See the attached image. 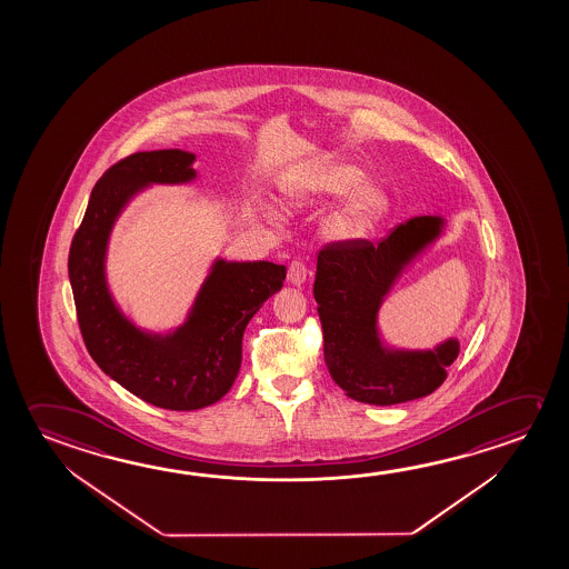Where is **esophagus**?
Instances as JSON below:
<instances>
[{
    "mask_svg": "<svg viewBox=\"0 0 569 569\" xmlns=\"http://www.w3.org/2000/svg\"><path fill=\"white\" fill-rule=\"evenodd\" d=\"M308 278V268L301 261H291L288 268V281L291 286H301Z\"/></svg>",
    "mask_w": 569,
    "mask_h": 569,
    "instance_id": "esophagus-1",
    "label": "esophagus"
}]
</instances>
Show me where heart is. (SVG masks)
Returning <instances> with one entry per match:
<instances>
[{
  "label": "heart",
  "mask_w": 569,
  "mask_h": 569,
  "mask_svg": "<svg viewBox=\"0 0 569 569\" xmlns=\"http://www.w3.org/2000/svg\"><path fill=\"white\" fill-rule=\"evenodd\" d=\"M323 222L329 240L351 242L373 232L391 210L385 182L365 177V168L339 154H317L288 168L280 178V194L291 208L326 202L340 196Z\"/></svg>",
  "instance_id": "obj_1"
}]
</instances>
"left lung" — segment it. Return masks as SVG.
Returning a JSON list of instances; mask_svg holds the SVG:
<instances>
[{"label":"left lung","instance_id":"8db88e82","mask_svg":"<svg viewBox=\"0 0 569 569\" xmlns=\"http://www.w3.org/2000/svg\"><path fill=\"white\" fill-rule=\"evenodd\" d=\"M445 230V218L417 216L379 243H329L317 256L313 296L327 369L353 401L379 407L415 401L447 379V367L460 353L457 337L432 349H397L385 345L379 329L382 301Z\"/></svg>","mask_w":569,"mask_h":569}]
</instances>
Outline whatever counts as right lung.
<instances>
[{"label":"right lung","mask_w":569,"mask_h":569,"mask_svg":"<svg viewBox=\"0 0 569 569\" xmlns=\"http://www.w3.org/2000/svg\"><path fill=\"white\" fill-rule=\"evenodd\" d=\"M194 152H134L94 184L69 250V281L87 351L94 363L142 401L168 410L214 405L232 389L242 365L243 329L280 291L286 266L216 258L182 326L167 333L124 316L107 280V250L122 210L152 184H188Z\"/></svg>","instance_id":"1"}]
</instances>
